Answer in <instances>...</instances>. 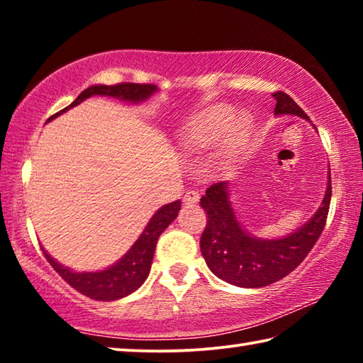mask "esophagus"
I'll use <instances>...</instances> for the list:
<instances>
[{
    "label": "esophagus",
    "instance_id": "1",
    "mask_svg": "<svg viewBox=\"0 0 363 363\" xmlns=\"http://www.w3.org/2000/svg\"><path fill=\"white\" fill-rule=\"evenodd\" d=\"M200 200L199 190H187L186 195H184V203L186 205H194Z\"/></svg>",
    "mask_w": 363,
    "mask_h": 363
}]
</instances>
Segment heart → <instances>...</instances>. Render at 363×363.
Wrapping results in <instances>:
<instances>
[{
	"instance_id": "heart-1",
	"label": "heart",
	"mask_w": 363,
	"mask_h": 363,
	"mask_svg": "<svg viewBox=\"0 0 363 363\" xmlns=\"http://www.w3.org/2000/svg\"><path fill=\"white\" fill-rule=\"evenodd\" d=\"M233 118H235V110L230 106H214L208 108L187 123L181 134L182 144L192 150L205 149L230 126L224 147L229 150L237 149L250 136L251 118L248 115H242L232 123Z\"/></svg>"
}]
</instances>
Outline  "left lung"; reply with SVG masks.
Here are the masks:
<instances>
[{
  "mask_svg": "<svg viewBox=\"0 0 363 363\" xmlns=\"http://www.w3.org/2000/svg\"><path fill=\"white\" fill-rule=\"evenodd\" d=\"M275 115H296L309 120L284 91L274 93ZM331 176L317 213L284 238L266 240L248 233L237 220L229 200V181H218L206 189L200 205L208 214L200 238V250L211 272L235 286L261 288L293 272L320 237L331 200Z\"/></svg>",
  "mask_w": 363,
  "mask_h": 363,
  "instance_id": "left-lung-1",
  "label": "left lung"
}]
</instances>
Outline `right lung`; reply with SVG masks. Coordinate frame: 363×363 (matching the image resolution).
Instances as JSON below:
<instances>
[{"mask_svg": "<svg viewBox=\"0 0 363 363\" xmlns=\"http://www.w3.org/2000/svg\"><path fill=\"white\" fill-rule=\"evenodd\" d=\"M157 86L153 84H138V83H120V84H96L84 89L69 107L60 110L56 115H52L48 121L56 118L57 115L67 112V110L82 104L84 99L91 96H108L115 99L125 102H143L155 93ZM181 210V201L176 200L173 203H168L160 208L153 214L149 224L145 225L144 232L133 245L131 250L121 257L118 262L108 269L99 270V272H73L69 267L62 266L54 257L48 255V251L41 247L43 253L52 269L62 277L72 288H75L84 296L96 301H115L125 298L144 284L147 275L150 272L153 253L158 242V237L163 230L176 219L177 213Z\"/></svg>", "mask_w": 363, "mask_h": 363, "instance_id": "1", "label": "right lung"}]
</instances>
